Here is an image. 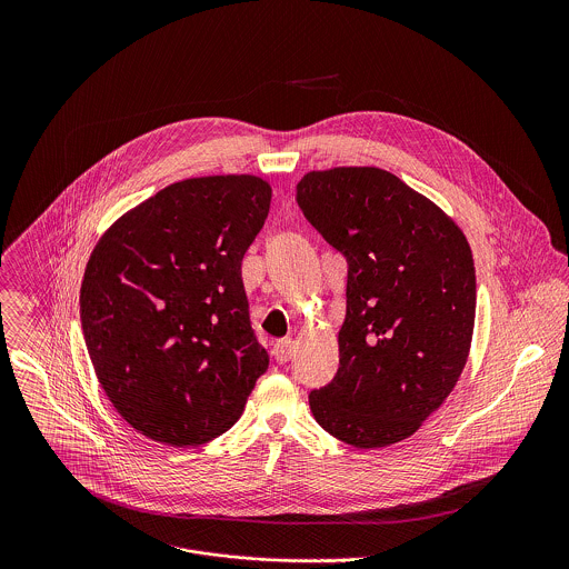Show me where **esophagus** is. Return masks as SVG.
Wrapping results in <instances>:
<instances>
[{"mask_svg": "<svg viewBox=\"0 0 569 569\" xmlns=\"http://www.w3.org/2000/svg\"><path fill=\"white\" fill-rule=\"evenodd\" d=\"M273 357L278 363H287L293 357V339L284 337L273 343Z\"/></svg>", "mask_w": 569, "mask_h": 569, "instance_id": "esophagus-1", "label": "esophagus"}]
</instances>
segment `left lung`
Here are the masks:
<instances>
[{"instance_id":"obj_1","label":"left lung","mask_w":569,"mask_h":569,"mask_svg":"<svg viewBox=\"0 0 569 569\" xmlns=\"http://www.w3.org/2000/svg\"><path fill=\"white\" fill-rule=\"evenodd\" d=\"M298 206L346 256L339 370L309 395L316 420L357 449L401 442L447 401L471 350L476 267L458 223L377 166L307 172Z\"/></svg>"}]
</instances>
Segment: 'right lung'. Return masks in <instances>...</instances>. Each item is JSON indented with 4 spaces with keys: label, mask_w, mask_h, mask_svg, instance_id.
<instances>
[{
    "label": "right lung",
    "mask_w": 569,
    "mask_h": 569,
    "mask_svg": "<svg viewBox=\"0 0 569 569\" xmlns=\"http://www.w3.org/2000/svg\"><path fill=\"white\" fill-rule=\"evenodd\" d=\"M271 186L208 174L166 186L93 247L81 284L89 359L142 436L197 447L228 431L269 366L249 326L241 262Z\"/></svg>",
    "instance_id": "add662e5"
}]
</instances>
